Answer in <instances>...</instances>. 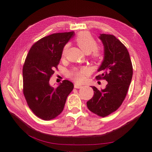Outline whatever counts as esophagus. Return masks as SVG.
<instances>
[{"mask_svg":"<svg viewBox=\"0 0 152 152\" xmlns=\"http://www.w3.org/2000/svg\"><path fill=\"white\" fill-rule=\"evenodd\" d=\"M82 87V86L80 85V84H74V88H81Z\"/></svg>","mask_w":152,"mask_h":152,"instance_id":"obj_1","label":"esophagus"}]
</instances>
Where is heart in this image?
<instances>
[{
    "mask_svg": "<svg viewBox=\"0 0 152 152\" xmlns=\"http://www.w3.org/2000/svg\"><path fill=\"white\" fill-rule=\"evenodd\" d=\"M75 41L79 48L86 53H91V58L94 61H99L101 58V53L97 50L98 43L96 39L92 37L91 33L84 31L80 33L76 36ZM68 45L66 44L64 46L62 50V55H64L68 49ZM88 74V70L85 68L80 69H74L72 71L69 72L68 76L76 82H81L84 81L85 77Z\"/></svg>",
    "mask_w": 152,
    "mask_h": 152,
    "instance_id": "1",
    "label": "heart"
}]
</instances>
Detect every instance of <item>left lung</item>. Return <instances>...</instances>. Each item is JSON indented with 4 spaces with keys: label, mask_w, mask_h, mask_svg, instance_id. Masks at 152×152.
I'll return each instance as SVG.
<instances>
[{
    "label": "left lung",
    "mask_w": 152,
    "mask_h": 152,
    "mask_svg": "<svg viewBox=\"0 0 152 152\" xmlns=\"http://www.w3.org/2000/svg\"><path fill=\"white\" fill-rule=\"evenodd\" d=\"M104 48V57L98 71L102 73L97 80H106V88L101 91L92 86L94 96L86 102L87 107L98 116L104 117L115 112L122 104L127 95L133 76L129 53L120 41L110 34L99 37Z\"/></svg>",
    "instance_id": "8db88e82"
}]
</instances>
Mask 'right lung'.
I'll return each mask as SVG.
<instances>
[{
  "label": "right lung",
  "instance_id": "1",
  "mask_svg": "<svg viewBox=\"0 0 152 152\" xmlns=\"http://www.w3.org/2000/svg\"><path fill=\"white\" fill-rule=\"evenodd\" d=\"M74 34V31L58 33L42 38L31 46L25 60L23 92L30 109L43 120L55 119L62 112L74 88V84L67 80L56 88L50 85L63 48Z\"/></svg>",
  "mask_w": 152,
  "mask_h": 152
}]
</instances>
